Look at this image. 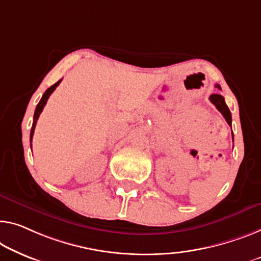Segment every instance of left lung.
<instances>
[{
    "instance_id": "obj_1",
    "label": "left lung",
    "mask_w": 261,
    "mask_h": 261,
    "mask_svg": "<svg viewBox=\"0 0 261 261\" xmlns=\"http://www.w3.org/2000/svg\"><path fill=\"white\" fill-rule=\"evenodd\" d=\"M216 88H218V89H219V90H221L220 85L216 84ZM210 100H211V103L215 104L218 110L221 112V115H223L224 118L226 119V122H227L228 125L232 126V116H231L230 109L227 108L226 103H225L224 97L221 96V95H218V93H212V95L210 96Z\"/></svg>"
}]
</instances>
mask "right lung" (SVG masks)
Segmentation results:
<instances>
[{"label":"right lung","mask_w":261,"mask_h":261,"mask_svg":"<svg viewBox=\"0 0 261 261\" xmlns=\"http://www.w3.org/2000/svg\"><path fill=\"white\" fill-rule=\"evenodd\" d=\"M61 81H62V80H60V81H58V82H56V83L54 84V85H51V87H50L49 89H46V91L43 93V96H42V98H41V100H40V103L37 104L36 109H35V114H34V122H33V127H31V131H30V142L33 141V136H34L35 126H36V122H37L38 117H40V115H41L42 110H43L44 106H45V104H46V100H48L49 96L51 95V93L54 92V90H55V89L58 87V84L61 83ZM30 146H31V144H30Z\"/></svg>","instance_id":"right-lung-1"}]
</instances>
